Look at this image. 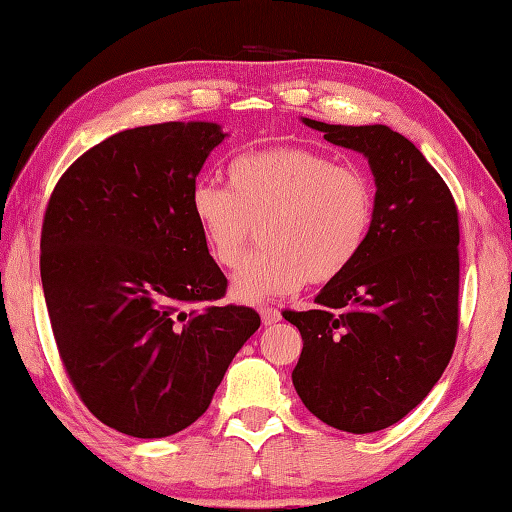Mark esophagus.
I'll use <instances>...</instances> for the list:
<instances>
[{"instance_id": "obj_1", "label": "esophagus", "mask_w": 512, "mask_h": 512, "mask_svg": "<svg viewBox=\"0 0 512 512\" xmlns=\"http://www.w3.org/2000/svg\"><path fill=\"white\" fill-rule=\"evenodd\" d=\"M259 315H262V322L266 326H273L279 322V319H282V313H279L275 306H262L259 308Z\"/></svg>"}]
</instances>
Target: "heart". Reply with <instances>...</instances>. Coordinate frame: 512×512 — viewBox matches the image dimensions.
Listing matches in <instances>:
<instances>
[{"mask_svg": "<svg viewBox=\"0 0 512 512\" xmlns=\"http://www.w3.org/2000/svg\"><path fill=\"white\" fill-rule=\"evenodd\" d=\"M228 188L199 182L188 206L210 257L237 268L262 226V253L233 279V295L259 302L328 284L353 266L375 219L366 170L306 146H273L235 157Z\"/></svg>", "mask_w": 512, "mask_h": 512, "instance_id": "heart-1", "label": "heart"}]
</instances>
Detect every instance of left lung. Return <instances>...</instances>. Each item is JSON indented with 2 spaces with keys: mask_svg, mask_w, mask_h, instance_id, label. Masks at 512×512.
Returning a JSON list of instances; mask_svg holds the SVG:
<instances>
[{
  "mask_svg": "<svg viewBox=\"0 0 512 512\" xmlns=\"http://www.w3.org/2000/svg\"><path fill=\"white\" fill-rule=\"evenodd\" d=\"M302 122L362 153L377 193L373 228L353 266L322 288L315 310L282 313L304 339L293 384L324 424L375 433L422 402L453 357L457 206L415 144L388 126Z\"/></svg>",
  "mask_w": 512,
  "mask_h": 512,
  "instance_id": "1",
  "label": "left lung"
}]
</instances>
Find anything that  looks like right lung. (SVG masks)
Masks as SVG:
<instances>
[{
  "label": "right lung",
  "mask_w": 512,
  "mask_h": 512,
  "mask_svg": "<svg viewBox=\"0 0 512 512\" xmlns=\"http://www.w3.org/2000/svg\"><path fill=\"white\" fill-rule=\"evenodd\" d=\"M222 126L122 130L75 159L48 199L42 286L70 384L119 433L175 435L206 413L262 319L226 295L188 197Z\"/></svg>",
  "instance_id": "add662e5"
}]
</instances>
